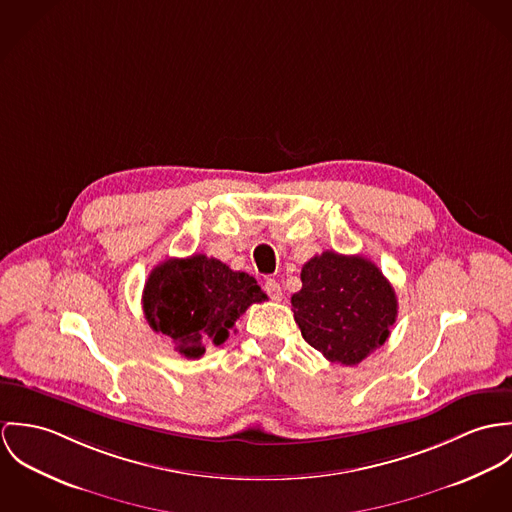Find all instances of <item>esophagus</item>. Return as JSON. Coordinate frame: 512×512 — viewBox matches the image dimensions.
I'll return each instance as SVG.
<instances>
[{"label":"esophagus","instance_id":"obj_1","mask_svg":"<svg viewBox=\"0 0 512 512\" xmlns=\"http://www.w3.org/2000/svg\"><path fill=\"white\" fill-rule=\"evenodd\" d=\"M265 292L269 294L271 300H281V298H283V288H281V284L277 283L275 279L265 281Z\"/></svg>","mask_w":512,"mask_h":512}]
</instances>
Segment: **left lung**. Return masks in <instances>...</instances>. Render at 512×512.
<instances>
[{"instance_id": "8db88e82", "label": "left lung", "mask_w": 512, "mask_h": 512, "mask_svg": "<svg viewBox=\"0 0 512 512\" xmlns=\"http://www.w3.org/2000/svg\"><path fill=\"white\" fill-rule=\"evenodd\" d=\"M300 281L290 298L294 320L328 361L357 365L389 338L397 294L369 259L324 251L302 267Z\"/></svg>"}]
</instances>
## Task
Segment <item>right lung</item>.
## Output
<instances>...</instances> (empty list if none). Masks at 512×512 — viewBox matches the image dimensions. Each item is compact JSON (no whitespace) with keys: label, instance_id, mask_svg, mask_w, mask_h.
I'll use <instances>...</instances> for the list:
<instances>
[{"label":"right lung","instance_id":"add662e5","mask_svg":"<svg viewBox=\"0 0 512 512\" xmlns=\"http://www.w3.org/2000/svg\"><path fill=\"white\" fill-rule=\"evenodd\" d=\"M267 294L257 281L231 271L202 253L167 259L157 265L143 288V312L155 332L171 338L188 359L204 355L208 345L228 340L239 316Z\"/></svg>","mask_w":512,"mask_h":512}]
</instances>
